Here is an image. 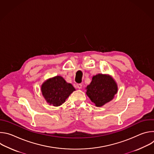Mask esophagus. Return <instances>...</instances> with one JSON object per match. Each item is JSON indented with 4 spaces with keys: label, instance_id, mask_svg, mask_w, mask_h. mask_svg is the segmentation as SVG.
Instances as JSON below:
<instances>
[{
    "label": "esophagus",
    "instance_id": "obj_1",
    "mask_svg": "<svg viewBox=\"0 0 154 154\" xmlns=\"http://www.w3.org/2000/svg\"><path fill=\"white\" fill-rule=\"evenodd\" d=\"M76 86H77V88L78 89H81V88H82V84H80V83H79V84H77Z\"/></svg>",
    "mask_w": 154,
    "mask_h": 154
}]
</instances>
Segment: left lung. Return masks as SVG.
<instances>
[{"mask_svg": "<svg viewBox=\"0 0 154 154\" xmlns=\"http://www.w3.org/2000/svg\"><path fill=\"white\" fill-rule=\"evenodd\" d=\"M86 94L96 106L100 107L110 102L118 93V85L109 74L93 75L90 85L86 87Z\"/></svg>", "mask_w": 154, "mask_h": 154, "instance_id": "obj_1", "label": "left lung"}]
</instances>
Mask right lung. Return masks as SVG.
<instances>
[{
	"instance_id": "1",
	"label": "right lung",
	"mask_w": 154,
	"mask_h": 154,
	"mask_svg": "<svg viewBox=\"0 0 154 154\" xmlns=\"http://www.w3.org/2000/svg\"><path fill=\"white\" fill-rule=\"evenodd\" d=\"M42 95L47 103L54 106L61 105L75 89L60 75L49 78L41 86Z\"/></svg>"
}]
</instances>
